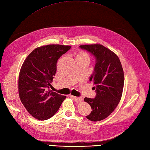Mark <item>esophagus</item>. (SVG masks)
Masks as SVG:
<instances>
[{
	"instance_id": "obj_1",
	"label": "esophagus",
	"mask_w": 150,
	"mask_h": 150,
	"mask_svg": "<svg viewBox=\"0 0 150 150\" xmlns=\"http://www.w3.org/2000/svg\"><path fill=\"white\" fill-rule=\"evenodd\" d=\"M70 96L72 98H74L75 99V100L76 101H77V102H80V101H81L82 100V98H81V97H76V96H74L73 95H71Z\"/></svg>"
}]
</instances>
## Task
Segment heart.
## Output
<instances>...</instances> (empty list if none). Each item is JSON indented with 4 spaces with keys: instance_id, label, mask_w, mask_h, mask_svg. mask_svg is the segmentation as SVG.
<instances>
[{
    "instance_id": "1",
    "label": "heart",
    "mask_w": 150,
    "mask_h": 150,
    "mask_svg": "<svg viewBox=\"0 0 150 150\" xmlns=\"http://www.w3.org/2000/svg\"><path fill=\"white\" fill-rule=\"evenodd\" d=\"M76 58H81V59H89L88 55L86 54H85V53H83V52L80 53V54L78 55H77Z\"/></svg>"
}]
</instances>
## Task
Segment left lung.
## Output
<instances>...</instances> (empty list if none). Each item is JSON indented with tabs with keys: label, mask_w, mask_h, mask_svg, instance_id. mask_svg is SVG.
Listing matches in <instances>:
<instances>
[{
	"label": "left lung",
	"mask_w": 150,
	"mask_h": 150,
	"mask_svg": "<svg viewBox=\"0 0 150 150\" xmlns=\"http://www.w3.org/2000/svg\"><path fill=\"white\" fill-rule=\"evenodd\" d=\"M86 50L95 59V67L89 80L95 85L94 98L85 97L84 101L91 108L86 116L92 122H98L112 113L119 103L123 89L124 73L118 56L100 44L79 46Z\"/></svg>",
	"instance_id": "8db88e82"
}]
</instances>
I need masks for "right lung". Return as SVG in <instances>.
<instances>
[{
  "mask_svg": "<svg viewBox=\"0 0 150 150\" xmlns=\"http://www.w3.org/2000/svg\"><path fill=\"white\" fill-rule=\"evenodd\" d=\"M69 45L38 47L28 55L21 69L18 93L22 104L32 117L45 120L59 110L66 96L49 90L57 71L58 59L70 49Z\"/></svg>",
  "mask_w": 150,
  "mask_h": 150,
  "instance_id": "1",
  "label": "right lung"
}]
</instances>
